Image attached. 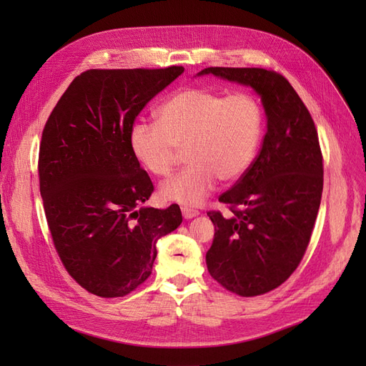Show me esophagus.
<instances>
[{
    "instance_id": "34e87169",
    "label": "esophagus",
    "mask_w": 366,
    "mask_h": 366,
    "mask_svg": "<svg viewBox=\"0 0 366 366\" xmlns=\"http://www.w3.org/2000/svg\"><path fill=\"white\" fill-rule=\"evenodd\" d=\"M182 214H183V217L186 218V219H189V218H194V217H197L198 214V210L197 209H192V207H187V206H183L182 207Z\"/></svg>"
}]
</instances>
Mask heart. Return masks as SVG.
<instances>
[{"label": "heart", "mask_w": 366, "mask_h": 366, "mask_svg": "<svg viewBox=\"0 0 366 366\" xmlns=\"http://www.w3.org/2000/svg\"><path fill=\"white\" fill-rule=\"evenodd\" d=\"M159 124L139 120L129 147L148 172L168 177L182 151L189 166L162 184L164 200L198 206L218 179L234 182L253 163L262 137V109L247 92L221 93L189 86L160 105Z\"/></svg>", "instance_id": "obj_1"}]
</instances>
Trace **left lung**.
Wrapping results in <instances>:
<instances>
[{"label":"left lung","mask_w":366,"mask_h":366,"mask_svg":"<svg viewBox=\"0 0 366 366\" xmlns=\"http://www.w3.org/2000/svg\"><path fill=\"white\" fill-rule=\"evenodd\" d=\"M209 73L250 85L267 116L259 154L219 195L232 214L207 212L215 226L207 272L232 293L259 296L278 289L304 258L322 197V151L312 114L282 74L234 67L198 74Z\"/></svg>","instance_id":"8db88e82"}]
</instances>
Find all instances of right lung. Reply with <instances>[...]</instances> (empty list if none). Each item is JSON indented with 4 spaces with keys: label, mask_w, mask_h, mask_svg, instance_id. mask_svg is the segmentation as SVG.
<instances>
[{
    "label": "right lung",
    "mask_w": 366,
    "mask_h": 366,
    "mask_svg": "<svg viewBox=\"0 0 366 366\" xmlns=\"http://www.w3.org/2000/svg\"><path fill=\"white\" fill-rule=\"evenodd\" d=\"M184 69H92L74 77L42 131L38 172L65 270L101 297L134 292L152 273L156 242L182 224L179 204L140 207L154 184L129 147L151 99Z\"/></svg>",
    "instance_id": "add662e5"
}]
</instances>
